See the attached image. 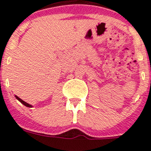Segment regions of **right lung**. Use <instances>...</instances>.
I'll use <instances>...</instances> for the list:
<instances>
[{
  "label": "right lung",
  "instance_id": "right-lung-1",
  "mask_svg": "<svg viewBox=\"0 0 151 151\" xmlns=\"http://www.w3.org/2000/svg\"><path fill=\"white\" fill-rule=\"evenodd\" d=\"M15 96V98H16V99H18V100L19 101L20 103H22V104H23V105H24V106H27V107H32V106H32V105H30V104H29V103H26L25 101H23V100H22V99H20V98H19V97H18L17 96Z\"/></svg>",
  "mask_w": 151,
  "mask_h": 151
}]
</instances>
